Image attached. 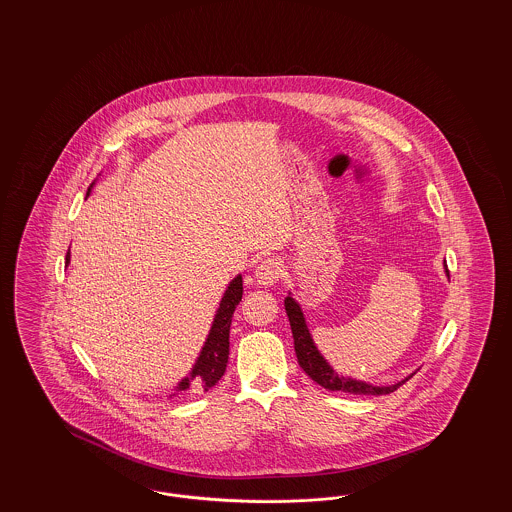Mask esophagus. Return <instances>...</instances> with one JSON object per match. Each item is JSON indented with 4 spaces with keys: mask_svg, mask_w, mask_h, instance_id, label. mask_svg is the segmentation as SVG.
I'll return each instance as SVG.
<instances>
[{
    "mask_svg": "<svg viewBox=\"0 0 512 512\" xmlns=\"http://www.w3.org/2000/svg\"><path fill=\"white\" fill-rule=\"evenodd\" d=\"M282 276V263L278 259H263L257 268H255V280L259 286L268 288V286H274L278 282V278Z\"/></svg>",
    "mask_w": 512,
    "mask_h": 512,
    "instance_id": "34e87169",
    "label": "esophagus"
}]
</instances>
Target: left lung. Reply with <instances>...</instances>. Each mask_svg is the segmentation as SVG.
Listing matches in <instances>:
<instances>
[{
    "label": "left lung",
    "mask_w": 512,
    "mask_h": 512,
    "mask_svg": "<svg viewBox=\"0 0 512 512\" xmlns=\"http://www.w3.org/2000/svg\"><path fill=\"white\" fill-rule=\"evenodd\" d=\"M443 267H445V274L449 276V270H447L445 263H443ZM284 307H286V313L290 318L293 345H295V355H297L299 366L305 370V374L313 382H317L318 386H322L324 390L345 391V393H353V395H384V393L397 390L399 386H403L407 380H411L416 374V370H414L413 374H409L407 378H403L401 382L391 384V386H374V384H368L365 380H357V378H351V376L338 374L332 368V365L324 359V355L318 351L317 343L313 340V336L309 332V326L305 322L301 305L293 299L292 293H288V297L284 299Z\"/></svg>",
    "instance_id": "8db88e82"
}]
</instances>
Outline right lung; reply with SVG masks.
Here are the masks:
<instances>
[{
	"label": "right lung",
	"instance_id": "right-lung-1",
	"mask_svg": "<svg viewBox=\"0 0 512 512\" xmlns=\"http://www.w3.org/2000/svg\"><path fill=\"white\" fill-rule=\"evenodd\" d=\"M92 186H90V190H92ZM90 190L86 195H90ZM67 263H71V249L67 253ZM242 293H244V282H242V274H238L222 293L211 330H209L207 340L203 343V347L195 359L192 370L188 372V376H184L174 386L169 397H186V395H194L201 391H209L213 386H217V382L222 378L226 365H228L230 324H232V315L236 311V305L242 301Z\"/></svg>",
	"mask_w": 512,
	"mask_h": 512
}]
</instances>
